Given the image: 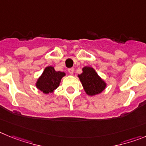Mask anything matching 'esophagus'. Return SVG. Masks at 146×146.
<instances>
[{
	"label": "esophagus",
	"instance_id": "1",
	"mask_svg": "<svg viewBox=\"0 0 146 146\" xmlns=\"http://www.w3.org/2000/svg\"><path fill=\"white\" fill-rule=\"evenodd\" d=\"M68 72H69V74H72L74 73V69H73V68H70V69H68Z\"/></svg>",
	"mask_w": 146,
	"mask_h": 146
}]
</instances>
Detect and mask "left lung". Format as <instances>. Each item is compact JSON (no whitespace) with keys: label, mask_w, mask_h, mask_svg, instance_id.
I'll list each match as a JSON object with an SVG mask.
<instances>
[{"label":"left lung","mask_w":146,"mask_h":146,"mask_svg":"<svg viewBox=\"0 0 146 146\" xmlns=\"http://www.w3.org/2000/svg\"><path fill=\"white\" fill-rule=\"evenodd\" d=\"M78 77L86 94L90 96L100 94L106 87L105 82L91 67H84L82 69V73L79 74Z\"/></svg>","instance_id":"1"}]
</instances>
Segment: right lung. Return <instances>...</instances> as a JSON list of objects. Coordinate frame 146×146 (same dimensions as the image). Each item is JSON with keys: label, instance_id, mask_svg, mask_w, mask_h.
I'll use <instances>...</instances> for the list:
<instances>
[{"label": "right lung", "instance_id": "right-lung-1", "mask_svg": "<svg viewBox=\"0 0 146 146\" xmlns=\"http://www.w3.org/2000/svg\"><path fill=\"white\" fill-rule=\"evenodd\" d=\"M64 75V72H56L52 66L47 67L37 81L36 87L44 94L53 92L58 87L60 80Z\"/></svg>", "mask_w": 146, "mask_h": 146}]
</instances>
